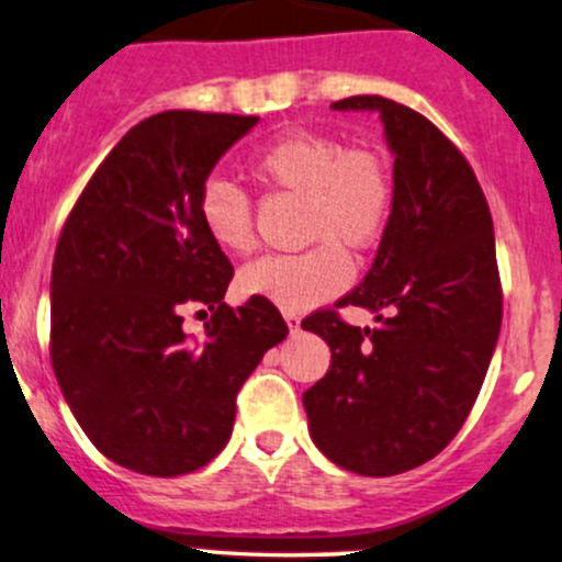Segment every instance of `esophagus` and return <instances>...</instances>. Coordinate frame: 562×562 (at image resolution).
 <instances>
[{
	"instance_id": "1",
	"label": "esophagus",
	"mask_w": 562,
	"mask_h": 562,
	"mask_svg": "<svg viewBox=\"0 0 562 562\" xmlns=\"http://www.w3.org/2000/svg\"><path fill=\"white\" fill-rule=\"evenodd\" d=\"M285 323H288V328H291V333L301 330V317L295 312H285Z\"/></svg>"
}]
</instances>
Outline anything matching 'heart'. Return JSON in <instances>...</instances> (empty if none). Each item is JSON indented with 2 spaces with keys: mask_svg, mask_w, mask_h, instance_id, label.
<instances>
[{
  "mask_svg": "<svg viewBox=\"0 0 562 562\" xmlns=\"http://www.w3.org/2000/svg\"><path fill=\"white\" fill-rule=\"evenodd\" d=\"M250 176L271 194L304 202L301 224L314 248L269 256L239 274V291L282 312H306L338 295L351 280L347 250L368 252L381 243L394 213V172L379 149L338 135L288 131L250 157ZM207 239L232 256L256 248V218L245 191L207 181L196 196Z\"/></svg>",
  "mask_w": 562,
  "mask_h": 562,
  "instance_id": "heart-1",
  "label": "heart"
}]
</instances>
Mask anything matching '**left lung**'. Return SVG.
Returning a JSON list of instances; mask_svg holds the SVG:
<instances>
[{
  "label": "left lung",
  "mask_w": 562,
  "mask_h": 562,
  "mask_svg": "<svg viewBox=\"0 0 562 562\" xmlns=\"http://www.w3.org/2000/svg\"><path fill=\"white\" fill-rule=\"evenodd\" d=\"M333 109L381 114L394 213L366 280L301 323L330 347L304 408L333 464L390 477L435 459L477 400L502 328L496 239L474 170L427 116L381 95ZM341 305L375 311L380 328L344 324Z\"/></svg>",
  "instance_id": "left-lung-1"
}]
</instances>
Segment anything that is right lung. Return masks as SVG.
<instances>
[{"instance_id": "add662e5", "label": "right lung", "mask_w": 562, "mask_h": 562, "mask_svg": "<svg viewBox=\"0 0 562 562\" xmlns=\"http://www.w3.org/2000/svg\"><path fill=\"white\" fill-rule=\"evenodd\" d=\"M258 116L162 111L138 122L74 202L53 258L50 360L106 459L151 477L205 467L229 442L237 392L288 336L274 304H224L234 274L196 196ZM212 312L189 345L182 310Z\"/></svg>"}]
</instances>
